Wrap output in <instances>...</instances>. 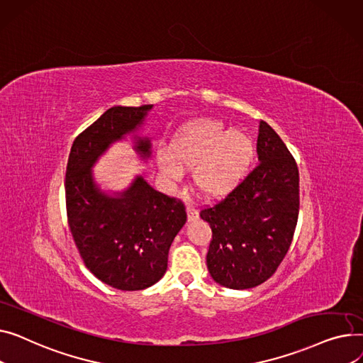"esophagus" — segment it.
Returning a JSON list of instances; mask_svg holds the SVG:
<instances>
[{
  "mask_svg": "<svg viewBox=\"0 0 363 363\" xmlns=\"http://www.w3.org/2000/svg\"><path fill=\"white\" fill-rule=\"evenodd\" d=\"M187 218H189V221H195V220L199 218L198 209H196L194 205H191V203L187 205Z\"/></svg>",
  "mask_w": 363,
  "mask_h": 363,
  "instance_id": "obj_1",
  "label": "esophagus"
}]
</instances>
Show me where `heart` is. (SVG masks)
Segmentation results:
<instances>
[{
    "instance_id": "obj_1",
    "label": "heart",
    "mask_w": 363,
    "mask_h": 363,
    "mask_svg": "<svg viewBox=\"0 0 363 363\" xmlns=\"http://www.w3.org/2000/svg\"><path fill=\"white\" fill-rule=\"evenodd\" d=\"M253 157V142L240 130H227L221 121L189 123L162 158V173L180 179V167H195L194 182L208 198H220L245 176Z\"/></svg>"
}]
</instances>
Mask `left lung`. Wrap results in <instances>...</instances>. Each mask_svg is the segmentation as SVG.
<instances>
[{
    "mask_svg": "<svg viewBox=\"0 0 363 363\" xmlns=\"http://www.w3.org/2000/svg\"><path fill=\"white\" fill-rule=\"evenodd\" d=\"M258 160L245 179L201 209L212 239L206 265L218 284L245 290L267 281L283 262L299 217V168L286 143L261 121Z\"/></svg>",
    "mask_w": 363,
    "mask_h": 363,
    "instance_id": "1",
    "label": "left lung"
}]
</instances>
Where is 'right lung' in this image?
<instances>
[{"instance_id":"right-lung-1","label":"right lung","mask_w":363,"mask_h":363,"mask_svg":"<svg viewBox=\"0 0 363 363\" xmlns=\"http://www.w3.org/2000/svg\"><path fill=\"white\" fill-rule=\"evenodd\" d=\"M152 105L113 106L74 139L66 169L67 221L86 268L124 291L151 287L167 271L168 250L187 220L182 199L138 177L120 198L95 187L91 167L108 145L136 129ZM136 149L149 157V140Z\"/></svg>"}]
</instances>
